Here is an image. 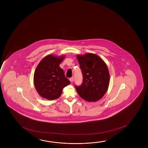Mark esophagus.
<instances>
[{
  "mask_svg": "<svg viewBox=\"0 0 148 148\" xmlns=\"http://www.w3.org/2000/svg\"><path fill=\"white\" fill-rule=\"evenodd\" d=\"M69 80H70L71 82H73V80H74V77H71L69 79Z\"/></svg>",
  "mask_w": 148,
  "mask_h": 148,
  "instance_id": "obj_1",
  "label": "esophagus"
}]
</instances>
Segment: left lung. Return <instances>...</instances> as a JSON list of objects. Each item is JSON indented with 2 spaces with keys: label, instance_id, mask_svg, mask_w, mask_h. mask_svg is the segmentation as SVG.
Returning <instances> with one entry per match:
<instances>
[{
  "label": "left lung",
  "instance_id": "left-lung-1",
  "mask_svg": "<svg viewBox=\"0 0 148 148\" xmlns=\"http://www.w3.org/2000/svg\"><path fill=\"white\" fill-rule=\"evenodd\" d=\"M83 80L75 88L80 97L88 102L101 99L106 92L109 84V73L106 63L93 53L77 56Z\"/></svg>",
  "mask_w": 148,
  "mask_h": 148
}]
</instances>
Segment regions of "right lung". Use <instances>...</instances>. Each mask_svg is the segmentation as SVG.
Instances as JSON below:
<instances>
[{
  "label": "right lung",
  "instance_id": "right-lung-1",
  "mask_svg": "<svg viewBox=\"0 0 148 148\" xmlns=\"http://www.w3.org/2000/svg\"><path fill=\"white\" fill-rule=\"evenodd\" d=\"M64 57L48 55L37 66L34 74V85L42 97L49 100L58 98L63 88L71 82L59 66Z\"/></svg>",
  "mask_w": 148,
  "mask_h": 148
}]
</instances>
